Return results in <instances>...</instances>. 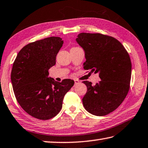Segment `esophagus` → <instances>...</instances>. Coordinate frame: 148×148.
<instances>
[{
  "label": "esophagus",
  "instance_id": "1",
  "mask_svg": "<svg viewBox=\"0 0 148 148\" xmlns=\"http://www.w3.org/2000/svg\"><path fill=\"white\" fill-rule=\"evenodd\" d=\"M74 82H75V85L78 84L80 83V82H79V80H78L77 79H74Z\"/></svg>",
  "mask_w": 148,
  "mask_h": 148
}]
</instances>
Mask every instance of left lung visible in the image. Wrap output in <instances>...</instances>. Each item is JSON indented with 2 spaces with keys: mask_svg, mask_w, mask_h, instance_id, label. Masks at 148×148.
<instances>
[{
  "mask_svg": "<svg viewBox=\"0 0 148 148\" xmlns=\"http://www.w3.org/2000/svg\"><path fill=\"white\" fill-rule=\"evenodd\" d=\"M77 42L85 53L84 69L99 73L95 85L83 81L87 92L82 99L84 108L96 116H104L115 110L130 90L132 62L123 45L116 38L100 33H81Z\"/></svg>",
  "mask_w": 148,
  "mask_h": 148,
  "instance_id": "1",
  "label": "left lung"
}]
</instances>
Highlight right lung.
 <instances>
[{
    "label": "right lung",
    "instance_id": "add662e5",
    "mask_svg": "<svg viewBox=\"0 0 148 148\" xmlns=\"http://www.w3.org/2000/svg\"><path fill=\"white\" fill-rule=\"evenodd\" d=\"M64 41L48 37L27 44L16 56L11 73L16 99L29 115L40 120L54 117L62 107L64 97L74 81L57 82L48 77V70L56 64V56Z\"/></svg>",
    "mask_w": 148,
    "mask_h": 148
}]
</instances>
